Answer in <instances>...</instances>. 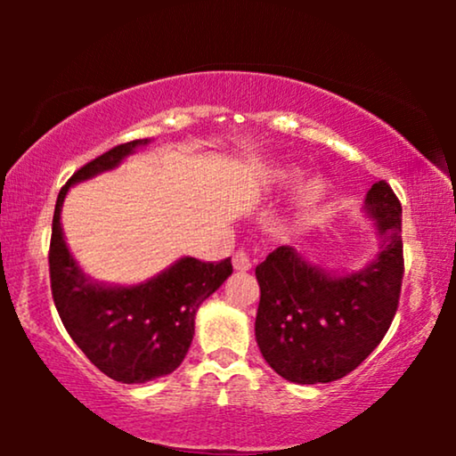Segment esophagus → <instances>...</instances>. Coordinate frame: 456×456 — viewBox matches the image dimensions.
I'll return each mask as SVG.
<instances>
[{"label":"esophagus","mask_w":456,"mask_h":456,"mask_svg":"<svg viewBox=\"0 0 456 456\" xmlns=\"http://www.w3.org/2000/svg\"><path fill=\"white\" fill-rule=\"evenodd\" d=\"M232 264H234L236 272H248V270H251V257H248L245 251H236L234 257H232Z\"/></svg>","instance_id":"34e87169"}]
</instances>
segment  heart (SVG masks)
Instances as JSON below:
<instances>
[{"label":"heart","mask_w":456,"mask_h":456,"mask_svg":"<svg viewBox=\"0 0 456 456\" xmlns=\"http://www.w3.org/2000/svg\"><path fill=\"white\" fill-rule=\"evenodd\" d=\"M273 178L280 184H292L298 178V170L290 166H282L273 172ZM323 195H326V184L322 183L320 178H311L303 184V189L298 191V199H297V209L298 211H309L317 208V203L322 201Z\"/></svg>","instance_id":"1"}]
</instances>
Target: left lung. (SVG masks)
<instances>
[{"instance_id": "1", "label": "left lung", "mask_w": 456, "mask_h": 456, "mask_svg": "<svg viewBox=\"0 0 456 456\" xmlns=\"http://www.w3.org/2000/svg\"><path fill=\"white\" fill-rule=\"evenodd\" d=\"M378 251L357 272H330L292 247L257 265L255 338L267 365L295 384L345 378L388 332L403 282V208L384 180L367 191Z\"/></svg>"}]
</instances>
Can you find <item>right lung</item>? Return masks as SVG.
I'll list each match as a JSON object with an SVG mask.
<instances>
[{
    "label": "right lung",
    "instance_id": "1",
    "mask_svg": "<svg viewBox=\"0 0 456 456\" xmlns=\"http://www.w3.org/2000/svg\"><path fill=\"white\" fill-rule=\"evenodd\" d=\"M151 139L124 142L80 167L60 191L53 211L49 273L61 323L97 370L122 384L164 378L183 363L195 336V317L205 298L232 273L230 257L205 264L180 257L145 282H97L80 270L66 245L61 205L70 186L116 170Z\"/></svg>",
    "mask_w": 456,
    "mask_h": 456
}]
</instances>
